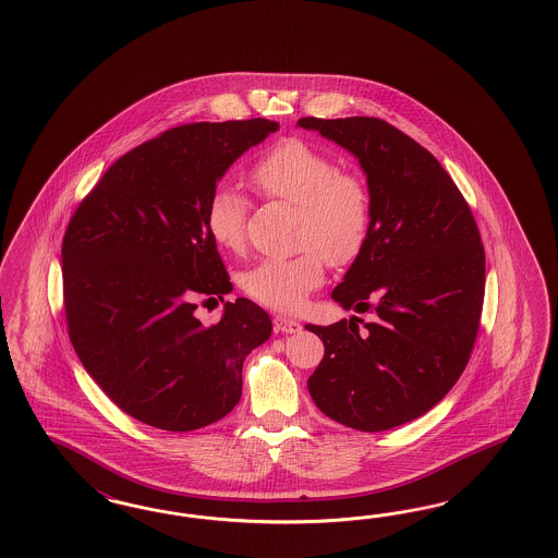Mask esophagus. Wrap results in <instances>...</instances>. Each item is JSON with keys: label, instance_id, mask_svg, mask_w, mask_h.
<instances>
[{"label": "esophagus", "instance_id": "34e87169", "mask_svg": "<svg viewBox=\"0 0 558 558\" xmlns=\"http://www.w3.org/2000/svg\"><path fill=\"white\" fill-rule=\"evenodd\" d=\"M301 329H303L301 323L294 322V319H288V317H282V315L274 317V331L276 333H299Z\"/></svg>", "mask_w": 558, "mask_h": 558}]
</instances>
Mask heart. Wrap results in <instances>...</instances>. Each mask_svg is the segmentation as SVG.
Segmentation results:
<instances>
[{"mask_svg":"<svg viewBox=\"0 0 558 558\" xmlns=\"http://www.w3.org/2000/svg\"><path fill=\"white\" fill-rule=\"evenodd\" d=\"M252 180L266 198L301 208L296 245L304 252L259 262L241 284L255 303L294 313L322 287L323 257L331 266H348L362 254L371 231V194L357 175L343 173L331 155L301 138L274 145L255 163ZM245 217L247 198L239 186L222 182L213 190L204 220L220 250H243Z\"/></svg>","mask_w":558,"mask_h":558,"instance_id":"1","label":"heart"}]
</instances>
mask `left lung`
Returning a JSON list of instances; mask_svg holds the SVG:
<instances>
[{"mask_svg": "<svg viewBox=\"0 0 558 558\" xmlns=\"http://www.w3.org/2000/svg\"><path fill=\"white\" fill-rule=\"evenodd\" d=\"M352 153L366 175L371 231L331 299L371 313L306 325L325 355L306 387L327 417L385 432L422 417L469 364L485 296V250L473 213L438 159L368 117L296 122Z\"/></svg>", "mask_w": 558, "mask_h": 558, "instance_id": "8db88e82", "label": "left lung"}]
</instances>
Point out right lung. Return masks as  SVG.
Wrapping results in <instances>:
<instances>
[{
	"instance_id": "add662e5",
	"label": "right lung",
	"mask_w": 558,
	"mask_h": 558,
	"mask_svg": "<svg viewBox=\"0 0 558 558\" xmlns=\"http://www.w3.org/2000/svg\"><path fill=\"white\" fill-rule=\"evenodd\" d=\"M280 129L266 119L194 122L122 155L77 206L63 236L69 339L87 374L138 422L192 432L241 399L245 355L268 341V313L225 303L219 323L198 301L233 290L206 204L227 169Z\"/></svg>"
}]
</instances>
